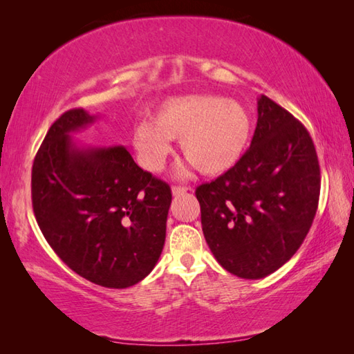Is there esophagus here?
Returning <instances> with one entry per match:
<instances>
[{
    "instance_id": "1",
    "label": "esophagus",
    "mask_w": 354,
    "mask_h": 354,
    "mask_svg": "<svg viewBox=\"0 0 354 354\" xmlns=\"http://www.w3.org/2000/svg\"><path fill=\"white\" fill-rule=\"evenodd\" d=\"M190 187H184V185H173L171 187V193L175 194V196H179V194H184L185 192H189Z\"/></svg>"
}]
</instances>
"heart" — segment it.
Here are the masks:
<instances>
[{
    "label": "heart",
    "mask_w": 354,
    "mask_h": 354,
    "mask_svg": "<svg viewBox=\"0 0 354 354\" xmlns=\"http://www.w3.org/2000/svg\"><path fill=\"white\" fill-rule=\"evenodd\" d=\"M252 123L239 102L222 95H184L165 102L152 122L135 126L133 141L142 167L158 171L171 153V141L204 175H219L240 161Z\"/></svg>",
    "instance_id": "b5f03b06"
}]
</instances>
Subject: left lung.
Masks as SVG:
<instances>
[{"label": "left lung", "instance_id": "1", "mask_svg": "<svg viewBox=\"0 0 354 354\" xmlns=\"http://www.w3.org/2000/svg\"><path fill=\"white\" fill-rule=\"evenodd\" d=\"M250 149L196 189L202 231L216 260L240 278L275 272L298 251L319 201L321 173L309 132L266 95Z\"/></svg>", "mask_w": 354, "mask_h": 354}]
</instances>
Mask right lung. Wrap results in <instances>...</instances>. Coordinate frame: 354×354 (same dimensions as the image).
<instances>
[{"mask_svg":"<svg viewBox=\"0 0 354 354\" xmlns=\"http://www.w3.org/2000/svg\"><path fill=\"white\" fill-rule=\"evenodd\" d=\"M94 120L74 108L51 124L33 161L32 204L66 266L103 288L124 289L160 259L171 190L123 146L77 147L70 133Z\"/></svg>","mask_w":354,"mask_h":354,"instance_id":"add662e5","label":"right lung"}]
</instances>
